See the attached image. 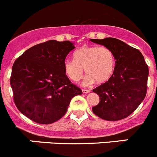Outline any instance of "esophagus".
<instances>
[{
	"instance_id": "34e87169",
	"label": "esophagus",
	"mask_w": 157,
	"mask_h": 157,
	"mask_svg": "<svg viewBox=\"0 0 157 157\" xmlns=\"http://www.w3.org/2000/svg\"><path fill=\"white\" fill-rule=\"evenodd\" d=\"M82 92H83V94H87L90 93V90H88V89H83V90H82Z\"/></svg>"
}]
</instances>
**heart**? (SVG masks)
Segmentation results:
<instances>
[{"instance_id":"1","label":"heart","mask_w":157,"mask_h":157,"mask_svg":"<svg viewBox=\"0 0 157 157\" xmlns=\"http://www.w3.org/2000/svg\"><path fill=\"white\" fill-rule=\"evenodd\" d=\"M74 60L64 61L66 75L73 81H78L83 77L85 69L87 76L83 84L90 85L96 80L98 83L108 81L115 68L113 52L105 46L83 45L74 53Z\"/></svg>"}]
</instances>
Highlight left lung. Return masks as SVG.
<instances>
[{
  "label": "left lung",
  "instance_id": "obj_1",
  "mask_svg": "<svg viewBox=\"0 0 157 157\" xmlns=\"http://www.w3.org/2000/svg\"><path fill=\"white\" fill-rule=\"evenodd\" d=\"M109 48L115 58L112 77L93 90L100 97L94 113L107 121H118L131 115L144 100L149 68L140 50L115 38L90 39Z\"/></svg>",
  "mask_w": 157,
  "mask_h": 157
}]
</instances>
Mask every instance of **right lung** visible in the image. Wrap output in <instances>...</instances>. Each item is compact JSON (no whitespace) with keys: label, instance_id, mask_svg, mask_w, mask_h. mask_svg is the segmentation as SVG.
Masks as SVG:
<instances>
[{"label":"right lung","instance_id":"obj_1","mask_svg":"<svg viewBox=\"0 0 157 157\" xmlns=\"http://www.w3.org/2000/svg\"><path fill=\"white\" fill-rule=\"evenodd\" d=\"M74 48L70 41L49 40L27 49L14 63L10 79L14 101L29 119L52 124L65 115L74 96L82 94L63 68Z\"/></svg>","mask_w":157,"mask_h":157}]
</instances>
